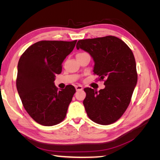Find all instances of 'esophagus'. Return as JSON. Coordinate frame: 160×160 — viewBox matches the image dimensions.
Here are the masks:
<instances>
[{"instance_id":"34e87169","label":"esophagus","mask_w":160,"mask_h":160,"mask_svg":"<svg viewBox=\"0 0 160 160\" xmlns=\"http://www.w3.org/2000/svg\"><path fill=\"white\" fill-rule=\"evenodd\" d=\"M75 89L77 91H79L83 89V87L81 85H75Z\"/></svg>"}]
</instances>
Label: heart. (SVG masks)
Wrapping results in <instances>:
<instances>
[{"instance_id":"heart-1","label":"heart","mask_w":160,"mask_h":160,"mask_svg":"<svg viewBox=\"0 0 160 160\" xmlns=\"http://www.w3.org/2000/svg\"><path fill=\"white\" fill-rule=\"evenodd\" d=\"M84 53H85V52H81V53H78V54H77V55H82V54H84Z\"/></svg>"}]
</instances>
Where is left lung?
Wrapping results in <instances>:
<instances>
[{"instance_id":"left-lung-1","label":"left lung","mask_w":160,"mask_h":160,"mask_svg":"<svg viewBox=\"0 0 160 160\" xmlns=\"http://www.w3.org/2000/svg\"><path fill=\"white\" fill-rule=\"evenodd\" d=\"M77 49L89 53L93 59L94 74L104 81L103 89L85 88L83 105L88 117L101 125L118 120L127 109L136 86V63L129 47L120 38L107 36L79 40Z\"/></svg>"}]
</instances>
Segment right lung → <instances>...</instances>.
Segmentation results:
<instances>
[{"mask_svg": "<svg viewBox=\"0 0 160 160\" xmlns=\"http://www.w3.org/2000/svg\"><path fill=\"white\" fill-rule=\"evenodd\" d=\"M76 42L77 40L38 41L28 47L18 61V95L28 115L42 125L52 126L65 118L76 91L71 85L58 90L54 81Z\"/></svg>", "mask_w": 160, "mask_h": 160, "instance_id": "obj_1", "label": "right lung"}]
</instances>
